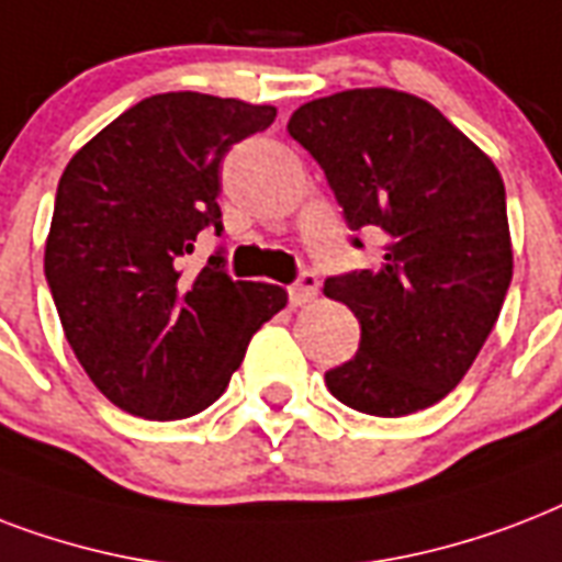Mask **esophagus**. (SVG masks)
<instances>
[{
    "label": "esophagus",
    "instance_id": "34e87169",
    "mask_svg": "<svg viewBox=\"0 0 562 562\" xmlns=\"http://www.w3.org/2000/svg\"><path fill=\"white\" fill-rule=\"evenodd\" d=\"M316 293H319V278L313 276V272H302L299 281L290 286V304H293V307L311 304L313 299H316Z\"/></svg>",
    "mask_w": 562,
    "mask_h": 562
}]
</instances>
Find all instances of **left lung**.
<instances>
[{"mask_svg": "<svg viewBox=\"0 0 562 562\" xmlns=\"http://www.w3.org/2000/svg\"><path fill=\"white\" fill-rule=\"evenodd\" d=\"M286 132L325 169L351 232L386 237L375 269L325 281L360 322L358 355L325 384L369 416L425 411L463 381L510 286L502 176L434 104L390 87L313 99Z\"/></svg>", "mask_w": 562, "mask_h": 562, "instance_id": "8db88e82", "label": "left lung"}]
</instances>
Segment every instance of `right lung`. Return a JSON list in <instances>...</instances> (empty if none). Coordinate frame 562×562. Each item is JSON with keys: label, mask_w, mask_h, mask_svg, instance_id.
<instances>
[{"label": "right lung", "mask_w": 562, "mask_h": 562, "mask_svg": "<svg viewBox=\"0 0 562 562\" xmlns=\"http://www.w3.org/2000/svg\"><path fill=\"white\" fill-rule=\"evenodd\" d=\"M272 120V104L158 93L64 169L43 269L78 363L120 411L167 422L211 407L286 304L281 286L234 281L222 258L181 272L199 232H222L225 151Z\"/></svg>", "instance_id": "add662e5"}]
</instances>
